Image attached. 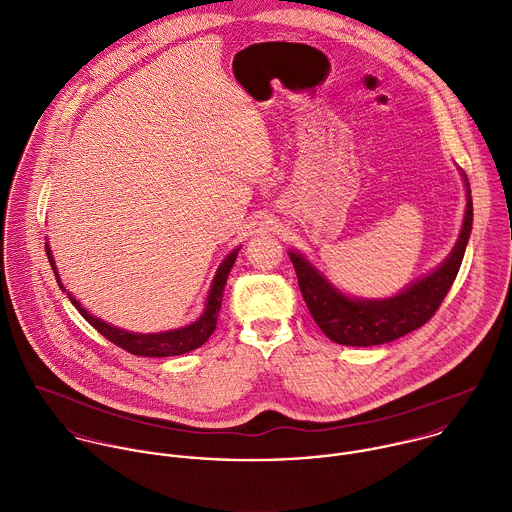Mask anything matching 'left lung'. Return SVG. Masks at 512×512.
<instances>
[{
	"label": "left lung",
	"instance_id": "obj_1",
	"mask_svg": "<svg viewBox=\"0 0 512 512\" xmlns=\"http://www.w3.org/2000/svg\"><path fill=\"white\" fill-rule=\"evenodd\" d=\"M461 175L467 189V209L453 251L439 267L409 283L393 297H349L339 291L305 255L295 249L289 251L303 299L315 323L331 341L349 347L383 345L423 327L435 315L461 269L473 231L471 185L465 171H461Z\"/></svg>",
	"mask_w": 512,
	"mask_h": 512
}]
</instances>
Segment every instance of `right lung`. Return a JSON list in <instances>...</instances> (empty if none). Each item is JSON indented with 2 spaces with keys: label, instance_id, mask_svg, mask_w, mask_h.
<instances>
[{
  "label": "right lung",
  "instance_id": "1",
  "mask_svg": "<svg viewBox=\"0 0 512 512\" xmlns=\"http://www.w3.org/2000/svg\"><path fill=\"white\" fill-rule=\"evenodd\" d=\"M239 249H233L225 259L223 263L219 265L211 285H209V293H207V299H205V309L203 313L189 325L185 327H177V329H169V331H159V333H133V331H127V329H119V327H113L109 325L107 321L91 315L61 283L59 279V273H57V265H55V259H53V253H51V247H49V241L45 243V253H47V259H49V265L55 273V279H57V285L63 293H67L69 301L73 303V307L81 313V317L91 325L95 327L105 339H109L111 343H115L117 347L129 351L131 355H137V357H175V355H183V353H189L197 347H201L215 331L217 327V317H219V309H221V301H223V293H225V285H227V279H229V273H231V267L235 265V259L239 255Z\"/></svg>",
  "mask_w": 512,
  "mask_h": 512
}]
</instances>
